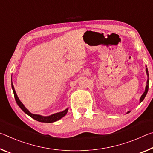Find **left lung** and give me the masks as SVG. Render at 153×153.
I'll list each match as a JSON object with an SVG mask.
<instances>
[{
	"label": "left lung",
	"instance_id": "left-lung-1",
	"mask_svg": "<svg viewBox=\"0 0 153 153\" xmlns=\"http://www.w3.org/2000/svg\"><path fill=\"white\" fill-rule=\"evenodd\" d=\"M146 74H147V75L148 76H149V71H148V69L146 68ZM149 79H148V80H147V85H146V89H145V92L144 93H143V94L142 95V97H141V98H140V103L142 102V101L144 100V99L145 98V97H146V94H147V93H148V90H149ZM129 111H128V113H129Z\"/></svg>",
	"mask_w": 153,
	"mask_h": 153
}]
</instances>
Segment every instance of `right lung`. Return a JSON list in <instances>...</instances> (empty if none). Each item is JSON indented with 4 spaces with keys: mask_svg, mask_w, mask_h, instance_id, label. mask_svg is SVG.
Segmentation results:
<instances>
[{
    "mask_svg": "<svg viewBox=\"0 0 153 153\" xmlns=\"http://www.w3.org/2000/svg\"><path fill=\"white\" fill-rule=\"evenodd\" d=\"M11 82H12V81H11ZM11 87H12V89H13V91L14 97H15L16 103L18 105L19 107H20L22 109V110L24 111V112L26 114H28L29 116H30L31 118H33V119L37 120V121H39V122H42V123H53V122H55V121L59 120V119H60V118L63 117V116L66 115V114L67 113L68 109H66V110L61 111V112L56 113V114H54L49 116H40V115L33 114H31L30 111H29L27 110V109L24 107V105H23L22 103V102L20 101V99H18V96H17V94H16V91H15V89H14L13 84H12V83H11Z\"/></svg>",
    "mask_w": 153,
    "mask_h": 153,
    "instance_id": "right-lung-1",
    "label": "right lung"
}]
</instances>
